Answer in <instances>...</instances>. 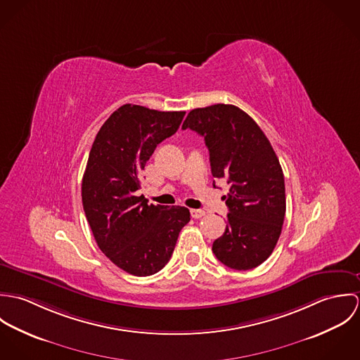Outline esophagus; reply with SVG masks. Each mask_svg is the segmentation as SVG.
Instances as JSON below:
<instances>
[{
	"label": "esophagus",
	"mask_w": 360,
	"mask_h": 360,
	"mask_svg": "<svg viewBox=\"0 0 360 360\" xmlns=\"http://www.w3.org/2000/svg\"><path fill=\"white\" fill-rule=\"evenodd\" d=\"M205 210H202V209H191V216L194 219H200V217L205 216Z\"/></svg>",
	"instance_id": "34e87169"
}]
</instances>
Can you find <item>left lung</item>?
Returning a JSON list of instances; mask_svg holds the SVG:
<instances>
[{
    "instance_id": "8db88e82",
    "label": "left lung",
    "mask_w": 360,
    "mask_h": 360,
    "mask_svg": "<svg viewBox=\"0 0 360 360\" xmlns=\"http://www.w3.org/2000/svg\"><path fill=\"white\" fill-rule=\"evenodd\" d=\"M181 129L204 137L213 177L230 184L227 226L213 254L236 270L257 267L271 255L285 216L284 174L270 141L248 113L229 103L193 109Z\"/></svg>"
}]
</instances>
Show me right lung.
<instances>
[{"instance_id":"add662e5","label":"right lung","mask_w":360,"mask_h":360,"mask_svg":"<svg viewBox=\"0 0 360 360\" xmlns=\"http://www.w3.org/2000/svg\"><path fill=\"white\" fill-rule=\"evenodd\" d=\"M186 112H160L126 103L97 133L82 181L87 221L105 257L129 274L158 273L190 221L184 206L148 205L136 191L155 148L173 136Z\"/></svg>"}]
</instances>
